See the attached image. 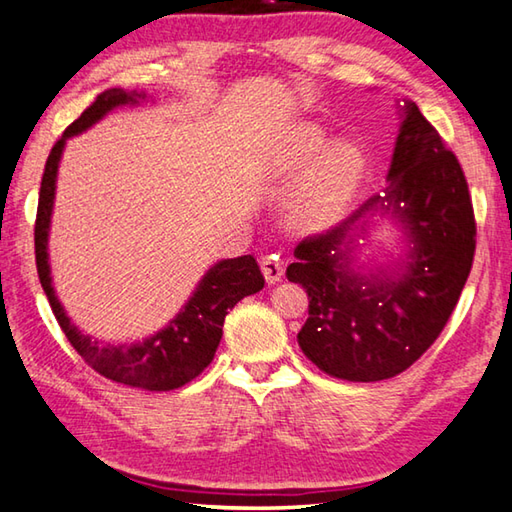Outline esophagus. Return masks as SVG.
<instances>
[{
  "label": "esophagus",
  "mask_w": 512,
  "mask_h": 512,
  "mask_svg": "<svg viewBox=\"0 0 512 512\" xmlns=\"http://www.w3.org/2000/svg\"><path fill=\"white\" fill-rule=\"evenodd\" d=\"M259 266H262V273L266 277L268 284H275L282 280L284 275V262L277 255H266L262 257V262H259Z\"/></svg>",
  "instance_id": "esophagus-1"
}]
</instances>
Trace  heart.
<instances>
[{
	"label": "heart",
	"mask_w": 512,
	"mask_h": 512,
	"mask_svg": "<svg viewBox=\"0 0 512 512\" xmlns=\"http://www.w3.org/2000/svg\"><path fill=\"white\" fill-rule=\"evenodd\" d=\"M325 142L327 137L318 126H302L291 137L287 164L291 169L305 167L323 151ZM361 173L363 155L357 146L348 142L329 146L316 169L309 173L305 185L298 189L293 201V221L305 230H325L334 225L348 210Z\"/></svg>",
	"instance_id": "heart-1"
}]
</instances>
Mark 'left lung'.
I'll list each match as a JSON object with an SVG mask.
<instances>
[{"label":"left lung","instance_id":"8db88e82","mask_svg":"<svg viewBox=\"0 0 512 512\" xmlns=\"http://www.w3.org/2000/svg\"><path fill=\"white\" fill-rule=\"evenodd\" d=\"M388 187L343 223L302 239L293 250L289 282L309 296V318L298 343L311 363L348 381H381L413 366L438 339L470 275L476 223L470 189L456 155L404 103ZM391 213L412 250L391 274H354L351 244L365 216Z\"/></svg>","mask_w":512,"mask_h":512}]
</instances>
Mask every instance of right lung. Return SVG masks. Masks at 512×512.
<instances>
[{"label": "right lung", "mask_w": 512, "mask_h": 512, "mask_svg": "<svg viewBox=\"0 0 512 512\" xmlns=\"http://www.w3.org/2000/svg\"><path fill=\"white\" fill-rule=\"evenodd\" d=\"M144 99L146 94L142 92H126L121 88L101 92L97 101L90 108H85L83 115L72 121L63 137L54 144L40 183L36 214V266L40 284L47 293L60 329H63L67 341L72 343V348L81 354L88 366L106 379L117 381V384L146 388V391H173V388L185 386L187 381H192L210 366L223 336V320L228 316V311L241 298L253 296L264 287V275L259 271L253 255L223 259V262L214 264L203 275V280L198 282L187 305L180 309V314L167 327L149 336V339L131 345L99 343L72 325V320L67 318L63 305L56 298L49 275L47 239L51 210H54L58 162L60 155H63L65 142L72 135L88 131L112 108L124 106V103H140Z\"/></svg>", "instance_id": "1"}]
</instances>
